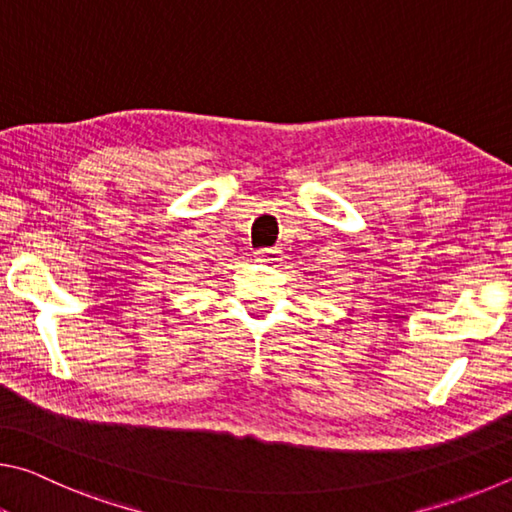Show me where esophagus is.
Returning a JSON list of instances; mask_svg holds the SVG:
<instances>
[{
  "instance_id": "34e87169",
  "label": "esophagus",
  "mask_w": 512,
  "mask_h": 512,
  "mask_svg": "<svg viewBox=\"0 0 512 512\" xmlns=\"http://www.w3.org/2000/svg\"><path fill=\"white\" fill-rule=\"evenodd\" d=\"M254 254H256V261H261V263H276V261H279L281 251H279V249H258V251H254Z\"/></svg>"
}]
</instances>
